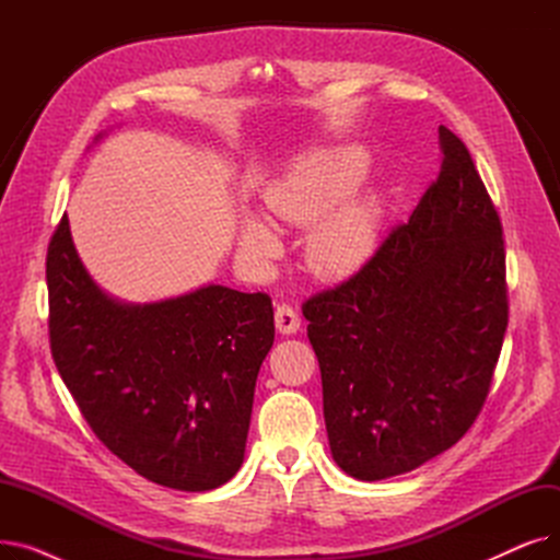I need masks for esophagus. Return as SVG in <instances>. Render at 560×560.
Listing matches in <instances>:
<instances>
[{"instance_id": "34e87169", "label": "esophagus", "mask_w": 560, "mask_h": 560, "mask_svg": "<svg viewBox=\"0 0 560 560\" xmlns=\"http://www.w3.org/2000/svg\"><path fill=\"white\" fill-rule=\"evenodd\" d=\"M275 325H277V329H279L281 334L290 336V334H298V331H300L302 319H300V315H298L295 308L288 306V304H279L277 311H275Z\"/></svg>"}]
</instances>
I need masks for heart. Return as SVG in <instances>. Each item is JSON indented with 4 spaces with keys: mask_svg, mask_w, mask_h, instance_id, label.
I'll return each instance as SVG.
<instances>
[{
    "mask_svg": "<svg viewBox=\"0 0 560 560\" xmlns=\"http://www.w3.org/2000/svg\"><path fill=\"white\" fill-rule=\"evenodd\" d=\"M365 170L368 156L359 150L322 152L302 161L265 195L270 213L281 222L311 226L320 220L306 243L308 265L319 277L338 279L351 275L376 247L381 222L376 197H357L329 217L326 214L354 192ZM241 247L256 258H272L279 254L281 243L262 218L245 215L241 222Z\"/></svg>",
    "mask_w": 560,
    "mask_h": 560,
    "instance_id": "obj_1",
    "label": "heart"
}]
</instances>
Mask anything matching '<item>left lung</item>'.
<instances>
[{"label": "left lung", "mask_w": 560, "mask_h": 560, "mask_svg": "<svg viewBox=\"0 0 560 560\" xmlns=\"http://www.w3.org/2000/svg\"><path fill=\"white\" fill-rule=\"evenodd\" d=\"M406 224L302 306L334 460L349 477L410 472L467 433L509 327L502 220L463 140Z\"/></svg>", "instance_id": "1"}]
</instances>
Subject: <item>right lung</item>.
Segmentation results:
<instances>
[{
  "label": "right lung",
  "mask_w": 560,
  "mask_h": 560,
  "mask_svg": "<svg viewBox=\"0 0 560 560\" xmlns=\"http://www.w3.org/2000/svg\"><path fill=\"white\" fill-rule=\"evenodd\" d=\"M47 290L58 374L117 458L186 492L238 472L256 376L275 342L270 295L206 285L122 304L85 272L68 215L47 247Z\"/></svg>",
  "instance_id": "obj_1"
}]
</instances>
